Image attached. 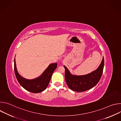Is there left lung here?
Returning a JSON list of instances; mask_svg holds the SVG:
<instances>
[{"label":"left lung","instance_id":"obj_1","mask_svg":"<svg viewBox=\"0 0 121 121\" xmlns=\"http://www.w3.org/2000/svg\"><path fill=\"white\" fill-rule=\"evenodd\" d=\"M104 58L96 69L85 75L77 76L72 75L64 65L65 69V80L69 88L71 90L82 92L92 88L99 81L104 67Z\"/></svg>","mask_w":121,"mask_h":121}]
</instances>
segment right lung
Here are the masks:
<instances>
[{
    "label": "right lung",
    "instance_id": "add662e5",
    "mask_svg": "<svg viewBox=\"0 0 121 121\" xmlns=\"http://www.w3.org/2000/svg\"><path fill=\"white\" fill-rule=\"evenodd\" d=\"M57 66L56 63L51 64L39 77L28 79L23 78L19 74L17 69L15 58L14 59V71L17 80L24 89L34 93L42 92L47 88L52 76Z\"/></svg>",
    "mask_w": 121,
    "mask_h": 121
}]
</instances>
